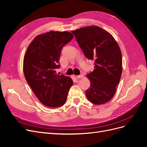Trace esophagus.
<instances>
[{
  "instance_id": "34e87169",
  "label": "esophagus",
  "mask_w": 147,
  "mask_h": 147,
  "mask_svg": "<svg viewBox=\"0 0 147 147\" xmlns=\"http://www.w3.org/2000/svg\"><path fill=\"white\" fill-rule=\"evenodd\" d=\"M83 77V75L82 74H80V75H77V78H82Z\"/></svg>"
}]
</instances>
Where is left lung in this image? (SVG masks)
I'll return each instance as SVG.
<instances>
[{
	"label": "left lung",
	"mask_w": 147,
	"mask_h": 147,
	"mask_svg": "<svg viewBox=\"0 0 147 147\" xmlns=\"http://www.w3.org/2000/svg\"><path fill=\"white\" fill-rule=\"evenodd\" d=\"M84 56L94 61V70L87 75L91 83L86 96L91 103L101 105L112 99L122 74V55L109 32L98 26L72 31Z\"/></svg>",
	"instance_id": "left-lung-1"
}]
</instances>
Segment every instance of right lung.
Instances as JSON below:
<instances>
[{"instance_id":"add662e5","label":"right lung","mask_w":147,"mask_h":147,"mask_svg":"<svg viewBox=\"0 0 147 147\" xmlns=\"http://www.w3.org/2000/svg\"><path fill=\"white\" fill-rule=\"evenodd\" d=\"M74 37L69 32L50 31L38 35L30 43L24 57L26 81L42 103L50 107L63 105L72 80L57 74L63 47Z\"/></svg>"}]
</instances>
